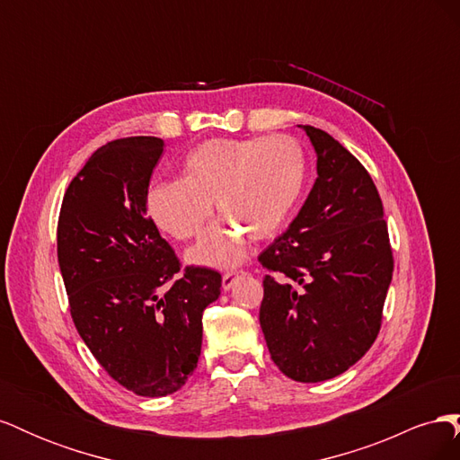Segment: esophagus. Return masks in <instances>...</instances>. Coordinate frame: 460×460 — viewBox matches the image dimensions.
I'll return each mask as SVG.
<instances>
[{
	"mask_svg": "<svg viewBox=\"0 0 460 460\" xmlns=\"http://www.w3.org/2000/svg\"><path fill=\"white\" fill-rule=\"evenodd\" d=\"M242 274H243V270H228V272L222 274V288L228 291Z\"/></svg>",
	"mask_w": 460,
	"mask_h": 460,
	"instance_id": "34e87169",
	"label": "esophagus"
}]
</instances>
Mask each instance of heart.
Masks as SVG:
<instances>
[{"label": "heart", "mask_w": 460, "mask_h": 460, "mask_svg": "<svg viewBox=\"0 0 460 460\" xmlns=\"http://www.w3.org/2000/svg\"><path fill=\"white\" fill-rule=\"evenodd\" d=\"M305 180L307 157L296 137H218L190 153L182 180L151 186L146 205L163 232L191 240L211 218L215 203L222 220L201 235L188 259L226 269L243 259L247 238L264 242L280 232Z\"/></svg>", "instance_id": "1"}]
</instances>
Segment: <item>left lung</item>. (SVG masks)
<instances>
[{
	"label": "left lung",
	"mask_w": 460,
	"mask_h": 460,
	"mask_svg": "<svg viewBox=\"0 0 460 460\" xmlns=\"http://www.w3.org/2000/svg\"><path fill=\"white\" fill-rule=\"evenodd\" d=\"M318 178L289 228L259 255V323L270 358L296 382L336 378L378 338L394 276L384 207L368 171L338 140L303 127Z\"/></svg>",
	"instance_id": "1"
}]
</instances>
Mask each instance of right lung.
<instances>
[{
	"label": "right lung",
	"mask_w": 460,
	"mask_h": 460,
	"mask_svg": "<svg viewBox=\"0 0 460 460\" xmlns=\"http://www.w3.org/2000/svg\"><path fill=\"white\" fill-rule=\"evenodd\" d=\"M161 137L97 149L71 180L58 222V259L73 323L103 370L142 397L178 392L198 367L203 311L222 276L186 267L147 215Z\"/></svg>",
	"instance_id": "right-lung-1"
}]
</instances>
